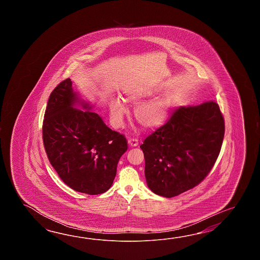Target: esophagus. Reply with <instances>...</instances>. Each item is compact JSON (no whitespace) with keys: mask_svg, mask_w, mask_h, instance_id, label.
Returning <instances> with one entry per match:
<instances>
[{"mask_svg":"<svg viewBox=\"0 0 260 260\" xmlns=\"http://www.w3.org/2000/svg\"><path fill=\"white\" fill-rule=\"evenodd\" d=\"M128 144L130 147H137L138 146V140L137 138H130L128 139Z\"/></svg>","mask_w":260,"mask_h":260,"instance_id":"esophagus-1","label":"esophagus"}]
</instances>
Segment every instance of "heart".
<instances>
[{"label": "heart", "mask_w": 260, "mask_h": 260, "mask_svg": "<svg viewBox=\"0 0 260 260\" xmlns=\"http://www.w3.org/2000/svg\"><path fill=\"white\" fill-rule=\"evenodd\" d=\"M150 93L139 90L128 91L124 95V101L132 106H138L143 102L144 99ZM171 104L168 100H156L138 106L135 111V116L139 124L147 129L160 127L168 117ZM110 112L114 122L120 123L126 114V108L121 100L113 99L110 102Z\"/></svg>", "instance_id": "1"}]
</instances>
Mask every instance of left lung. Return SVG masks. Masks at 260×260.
<instances>
[{
	"mask_svg": "<svg viewBox=\"0 0 260 260\" xmlns=\"http://www.w3.org/2000/svg\"><path fill=\"white\" fill-rule=\"evenodd\" d=\"M224 133V118L216 102L178 108L140 146L149 189L172 198L197 186L215 165Z\"/></svg>",
	"mask_w": 260,
	"mask_h": 260,
	"instance_id": "1",
	"label": "left lung"
}]
</instances>
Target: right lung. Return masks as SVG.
<instances>
[{
	"label": "right lung",
	"mask_w": 260,
	"mask_h": 260,
	"mask_svg": "<svg viewBox=\"0 0 260 260\" xmlns=\"http://www.w3.org/2000/svg\"><path fill=\"white\" fill-rule=\"evenodd\" d=\"M77 105L86 111L74 108ZM92 109L73 90L71 79L64 80L50 94L43 140L50 164L62 181L79 192L96 195L111 188L127 141Z\"/></svg>",
	"instance_id": "right-lung-1"
}]
</instances>
